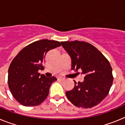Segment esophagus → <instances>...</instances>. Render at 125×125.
<instances>
[{
	"label": "esophagus",
	"instance_id": "34e87169",
	"mask_svg": "<svg viewBox=\"0 0 125 125\" xmlns=\"http://www.w3.org/2000/svg\"><path fill=\"white\" fill-rule=\"evenodd\" d=\"M65 79L64 78H63V77H59L58 78V80H60V81H64Z\"/></svg>",
	"mask_w": 125,
	"mask_h": 125
}]
</instances>
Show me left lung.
Wrapping results in <instances>:
<instances>
[{"label":"left lung","instance_id":"left-lung-1","mask_svg":"<svg viewBox=\"0 0 125 125\" xmlns=\"http://www.w3.org/2000/svg\"><path fill=\"white\" fill-rule=\"evenodd\" d=\"M71 58V69L82 71L83 82L76 83L66 95L79 108H90L98 105L106 97L113 81L112 68L102 53L89 43L83 41L61 42Z\"/></svg>","mask_w":125,"mask_h":125}]
</instances>
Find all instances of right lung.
Masks as SVG:
<instances>
[{"mask_svg":"<svg viewBox=\"0 0 125 125\" xmlns=\"http://www.w3.org/2000/svg\"><path fill=\"white\" fill-rule=\"evenodd\" d=\"M61 46L56 41L42 39L23 48L11 62L8 70V85L11 93L20 104L34 106L44 101L54 76L46 78L39 73L43 69L46 53Z\"/></svg>","mask_w":125,"mask_h":125,"instance_id":"add662e5","label":"right lung"}]
</instances>
